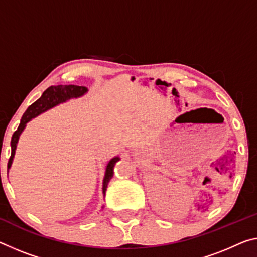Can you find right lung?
Listing matches in <instances>:
<instances>
[{
    "label": "right lung",
    "instance_id": "1",
    "mask_svg": "<svg viewBox=\"0 0 257 257\" xmlns=\"http://www.w3.org/2000/svg\"><path fill=\"white\" fill-rule=\"evenodd\" d=\"M88 92V88L83 87V85H52V87L48 88L46 91L42 93V96L40 98L31 105L30 107L26 109V112L24 113V115L20 120L19 127L16 130L12 135L11 138V157L9 159V162H8V172L11 168L12 161H14L15 158V153H16V149H17V144L19 141V137L22 135V133L24 132V129L26 128V124L30 122L32 119L39 116L40 114H42L44 112H47L48 109H50L52 107L57 106V105L66 103L67 100L70 99H74V98H80L83 95ZM120 160V157L116 156L112 158L109 160L106 166H105V175H104V180H103V195L105 197V193H106V189H107V184L108 182L111 181V178L113 177V169L114 166L117 161ZM104 208V206L101 207Z\"/></svg>",
    "mask_w": 257,
    "mask_h": 257
}]
</instances>
